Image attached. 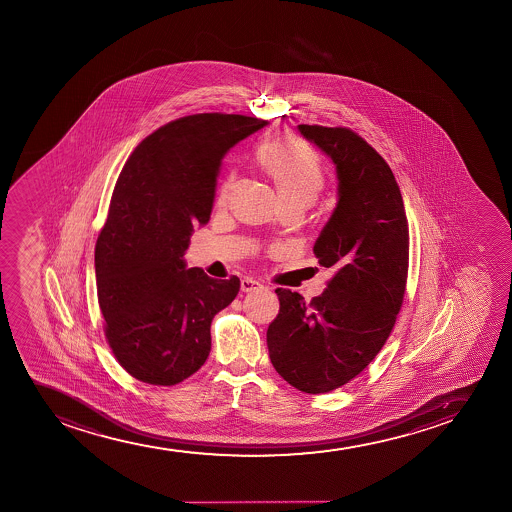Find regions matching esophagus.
<instances>
[{
    "mask_svg": "<svg viewBox=\"0 0 512 512\" xmlns=\"http://www.w3.org/2000/svg\"><path fill=\"white\" fill-rule=\"evenodd\" d=\"M242 292H254V290H259L261 288V283L256 282L253 278H242L241 282Z\"/></svg>",
    "mask_w": 512,
    "mask_h": 512,
    "instance_id": "esophagus-1",
    "label": "esophagus"
}]
</instances>
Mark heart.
<instances>
[{
	"instance_id": "1",
	"label": "heart",
	"mask_w": 512,
	"mask_h": 512,
	"mask_svg": "<svg viewBox=\"0 0 512 512\" xmlns=\"http://www.w3.org/2000/svg\"><path fill=\"white\" fill-rule=\"evenodd\" d=\"M256 164L271 184L277 189L283 206H309L318 198L324 186V169L314 148L306 141L290 135H280L265 141L256 150ZM234 177L229 176L220 184L217 193L218 205L229 200L234 189Z\"/></svg>"
}]
</instances>
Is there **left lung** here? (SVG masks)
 <instances>
[{
  "label": "left lung",
  "instance_id": "1",
  "mask_svg": "<svg viewBox=\"0 0 512 512\" xmlns=\"http://www.w3.org/2000/svg\"><path fill=\"white\" fill-rule=\"evenodd\" d=\"M336 165L338 203L314 254L335 275L319 297L277 288L266 331L271 364L302 393H329L359 376L393 331L408 277V220L386 160L355 131L299 124Z\"/></svg>",
  "mask_w": 512,
  "mask_h": 512
}]
</instances>
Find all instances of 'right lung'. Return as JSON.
I'll return each instance as SVG.
<instances>
[{
  "label": "right lung",
  "mask_w": 512,
  "mask_h": 512,
  "mask_svg": "<svg viewBox=\"0 0 512 512\" xmlns=\"http://www.w3.org/2000/svg\"><path fill=\"white\" fill-rule=\"evenodd\" d=\"M268 121L184 116L153 131L119 174L95 244L104 333L124 371L153 386L193 376L212 348L210 326L241 288L186 268L194 225L210 220L218 169L235 143Z\"/></svg>",
  "instance_id": "1"
}]
</instances>
